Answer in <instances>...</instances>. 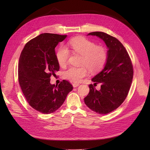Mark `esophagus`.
I'll use <instances>...</instances> for the list:
<instances>
[{
	"instance_id": "34e87169",
	"label": "esophagus",
	"mask_w": 150,
	"mask_h": 150,
	"mask_svg": "<svg viewBox=\"0 0 150 150\" xmlns=\"http://www.w3.org/2000/svg\"><path fill=\"white\" fill-rule=\"evenodd\" d=\"M72 85H73V87H74V88H75V87H77L78 86H79V84L78 83H72Z\"/></svg>"
}]
</instances>
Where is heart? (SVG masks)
Returning a JSON list of instances; mask_svg holds the SVG:
<instances>
[{"instance_id":"1","label":"heart","mask_w":150,"mask_h":150,"mask_svg":"<svg viewBox=\"0 0 150 150\" xmlns=\"http://www.w3.org/2000/svg\"><path fill=\"white\" fill-rule=\"evenodd\" d=\"M82 56L81 67H71L63 73L65 79L77 82L88 74V67L91 72H97L101 69L105 64L108 53L106 50L101 46H96L92 41L82 37L71 39L68 47H60L56 53V59L59 65L63 67L68 62L69 52ZM88 67L87 68L86 67Z\"/></svg>"}]
</instances>
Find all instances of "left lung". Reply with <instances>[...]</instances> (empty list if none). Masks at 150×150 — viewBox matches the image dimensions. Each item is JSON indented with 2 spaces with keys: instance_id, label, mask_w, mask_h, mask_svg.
<instances>
[{
  "instance_id": "8db88e82",
  "label": "left lung",
  "mask_w": 150,
  "mask_h": 150,
  "mask_svg": "<svg viewBox=\"0 0 150 150\" xmlns=\"http://www.w3.org/2000/svg\"><path fill=\"white\" fill-rule=\"evenodd\" d=\"M87 35L97 36L103 40L108 49V58L104 68L91 81L90 92L84 102L93 111L106 115L116 110L125 100L132 81V64L125 47L115 37L103 32H93ZM100 83L101 88L94 87Z\"/></svg>"
}]
</instances>
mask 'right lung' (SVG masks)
<instances>
[{
  "label": "right lung",
  "mask_w": 150,
  "mask_h": 150,
  "mask_svg": "<svg viewBox=\"0 0 150 150\" xmlns=\"http://www.w3.org/2000/svg\"><path fill=\"white\" fill-rule=\"evenodd\" d=\"M67 35L41 34L29 41L21 53L18 81L29 104L44 114L54 112L65 101L72 85L63 80L57 86L50 76L59 70L55 47Z\"/></svg>",
  "instance_id": "add662e5"
}]
</instances>
